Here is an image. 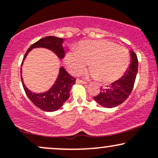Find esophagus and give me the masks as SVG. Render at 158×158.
<instances>
[{
    "label": "esophagus",
    "instance_id": "esophagus-1",
    "mask_svg": "<svg viewBox=\"0 0 158 158\" xmlns=\"http://www.w3.org/2000/svg\"><path fill=\"white\" fill-rule=\"evenodd\" d=\"M77 83H80V84H87L86 81L81 80V79H77Z\"/></svg>",
    "mask_w": 158,
    "mask_h": 158
}]
</instances>
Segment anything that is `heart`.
I'll return each mask as SVG.
<instances>
[{"instance_id": "heart-1", "label": "heart", "mask_w": 158, "mask_h": 158, "mask_svg": "<svg viewBox=\"0 0 158 158\" xmlns=\"http://www.w3.org/2000/svg\"><path fill=\"white\" fill-rule=\"evenodd\" d=\"M90 62L89 75L103 82H113L123 77L129 66L130 55L126 48L108 41H83L77 50L65 56V64L70 73H82Z\"/></svg>"}]
</instances>
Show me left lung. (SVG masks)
Instances as JSON below:
<instances>
[{
    "label": "left lung",
    "mask_w": 158,
    "mask_h": 158,
    "mask_svg": "<svg viewBox=\"0 0 158 158\" xmlns=\"http://www.w3.org/2000/svg\"><path fill=\"white\" fill-rule=\"evenodd\" d=\"M131 62L126 73L118 80L115 81L106 88H101L100 92L94 97V100L105 108H114L126 100L131 94L138 70V60L137 55L130 51Z\"/></svg>",
    "instance_id": "obj_1"
}]
</instances>
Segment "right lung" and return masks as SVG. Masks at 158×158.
Returning a JSON list of instances; mask_svg holds the SVG:
<instances>
[{
  "label": "right lung",
  "instance_id": "add662e5",
  "mask_svg": "<svg viewBox=\"0 0 158 158\" xmlns=\"http://www.w3.org/2000/svg\"><path fill=\"white\" fill-rule=\"evenodd\" d=\"M63 42H64V39L56 37V36H47L39 40L33 44H32L27 50L23 56L21 66L23 65V60L26 59L29 52L34 48H41L48 49L53 52L59 59H62L64 57L65 54L64 48L62 47ZM21 69L22 68H21V78L25 93L30 101L40 109L48 112L55 111L59 109L69 99L70 90L72 86L75 84L76 79L65 70L64 67H61L59 69V73L57 79L51 88L46 92L39 94L33 93L25 86V85L23 84L22 76H21Z\"/></svg>",
  "mask_w": 158,
  "mask_h": 158
}]
</instances>
